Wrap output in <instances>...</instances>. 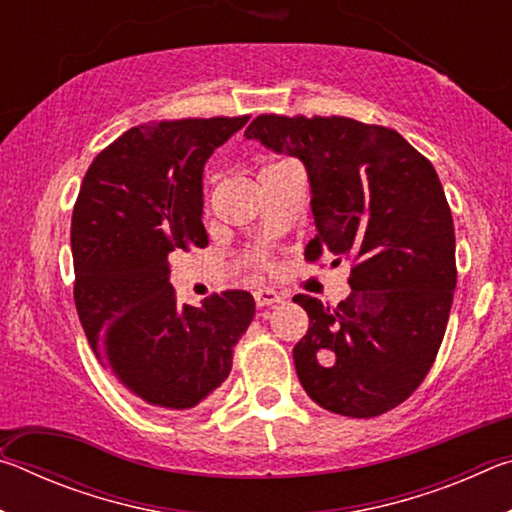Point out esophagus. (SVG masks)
Segmentation results:
<instances>
[{"label": "esophagus", "instance_id": "esophagus-1", "mask_svg": "<svg viewBox=\"0 0 512 512\" xmlns=\"http://www.w3.org/2000/svg\"><path fill=\"white\" fill-rule=\"evenodd\" d=\"M253 296H255L257 307H273V305H280L284 300L282 293H277L273 289H257Z\"/></svg>", "mask_w": 512, "mask_h": 512}]
</instances>
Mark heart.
I'll list each match as a JSON object with an SVG mask.
<instances>
[{
    "instance_id": "1",
    "label": "heart",
    "mask_w": 512,
    "mask_h": 512,
    "mask_svg": "<svg viewBox=\"0 0 512 512\" xmlns=\"http://www.w3.org/2000/svg\"><path fill=\"white\" fill-rule=\"evenodd\" d=\"M271 167H273V164H271Z\"/></svg>"
}]
</instances>
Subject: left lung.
<instances>
[{"label":"left lung","mask_w":512,"mask_h":512,"mask_svg":"<svg viewBox=\"0 0 512 512\" xmlns=\"http://www.w3.org/2000/svg\"><path fill=\"white\" fill-rule=\"evenodd\" d=\"M298 158L318 235L352 264V293L336 307L296 296L309 329L293 348L302 388L323 409L375 418L427 377L456 289L454 221L436 169L404 137L350 117L259 115L244 133Z\"/></svg>","instance_id":"obj_1"}]
</instances>
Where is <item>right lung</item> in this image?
Instances as JSON below:
<instances>
[{
	"mask_svg": "<svg viewBox=\"0 0 512 512\" xmlns=\"http://www.w3.org/2000/svg\"><path fill=\"white\" fill-rule=\"evenodd\" d=\"M248 117L151 121L103 149L72 214L74 302L108 375L155 411L210 400L255 316L248 291L180 305L169 255L205 248L203 167Z\"/></svg>",
	"mask_w": 512,
	"mask_h": 512,
	"instance_id": "right-lung-1",
	"label": "right lung"
}]
</instances>
